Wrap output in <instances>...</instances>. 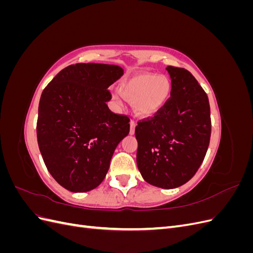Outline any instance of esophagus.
I'll return each mask as SVG.
<instances>
[{
  "label": "esophagus",
  "instance_id": "esophagus-1",
  "mask_svg": "<svg viewBox=\"0 0 253 253\" xmlns=\"http://www.w3.org/2000/svg\"><path fill=\"white\" fill-rule=\"evenodd\" d=\"M129 126H131V128H129V133H131V134H134V133H135L136 121H134V120H131V121H129Z\"/></svg>",
  "mask_w": 253,
  "mask_h": 253
}]
</instances>
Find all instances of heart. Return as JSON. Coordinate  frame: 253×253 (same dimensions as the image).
Instances as JSON below:
<instances>
[{"mask_svg": "<svg viewBox=\"0 0 253 253\" xmlns=\"http://www.w3.org/2000/svg\"><path fill=\"white\" fill-rule=\"evenodd\" d=\"M125 95L134 101L136 112L143 116H149L159 110L167 101L170 91V83L167 78L154 75L143 74L136 76L122 85ZM114 97L120 102L122 97L114 93Z\"/></svg>", "mask_w": 253, "mask_h": 253, "instance_id": "heart-1", "label": "heart"}]
</instances>
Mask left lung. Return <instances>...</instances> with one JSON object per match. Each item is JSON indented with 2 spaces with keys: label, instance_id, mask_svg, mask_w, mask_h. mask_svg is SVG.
<instances>
[{
  "label": "left lung",
  "instance_id": "1",
  "mask_svg": "<svg viewBox=\"0 0 253 253\" xmlns=\"http://www.w3.org/2000/svg\"><path fill=\"white\" fill-rule=\"evenodd\" d=\"M171 97L135 127L137 167L151 185L177 188L197 172L211 136L209 99L185 68L168 66Z\"/></svg>",
  "mask_w": 253,
  "mask_h": 253
}]
</instances>
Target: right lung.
<instances>
[{
  "label": "right lung",
  "mask_w": 253,
  "mask_h": 253,
  "mask_svg": "<svg viewBox=\"0 0 253 253\" xmlns=\"http://www.w3.org/2000/svg\"><path fill=\"white\" fill-rule=\"evenodd\" d=\"M122 75L118 65L72 64L42 91L38 144L48 172L68 191L86 192L100 185L115 149L129 132L127 115L106 104L109 86Z\"/></svg>",
  "instance_id": "right-lung-1"
}]
</instances>
